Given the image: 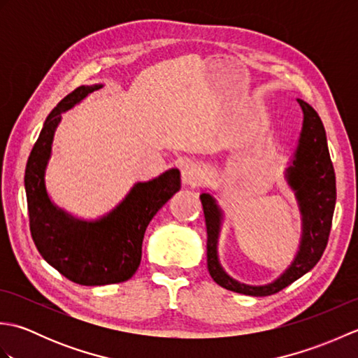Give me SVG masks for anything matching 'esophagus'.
Segmentation results:
<instances>
[{
    "instance_id": "esophagus-1",
    "label": "esophagus",
    "mask_w": 358,
    "mask_h": 358,
    "mask_svg": "<svg viewBox=\"0 0 358 358\" xmlns=\"http://www.w3.org/2000/svg\"><path fill=\"white\" fill-rule=\"evenodd\" d=\"M203 175H204L203 169L196 163L187 162L183 164V167H181V180H183V183L187 186L199 185L203 180Z\"/></svg>"
}]
</instances>
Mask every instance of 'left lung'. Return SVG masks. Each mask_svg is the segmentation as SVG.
Masks as SVG:
<instances>
[{"mask_svg":"<svg viewBox=\"0 0 358 358\" xmlns=\"http://www.w3.org/2000/svg\"><path fill=\"white\" fill-rule=\"evenodd\" d=\"M299 104L303 110L301 132L285 171V178L299 203L301 238L294 260L275 280L254 286L241 283L224 271L218 258V240L224 218L223 209L218 206L214 194L204 192L200 195L208 229V269L215 283L229 291L252 296L275 294L313 269L328 245L337 199L336 172L320 117L306 101L299 100Z\"/></svg>","mask_w":358,"mask_h":358,"instance_id":"1","label":"left lung"}]
</instances>
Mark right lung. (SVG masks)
Instances as JSON below:
<instances>
[{
    "label": "right lung",
    "instance_id": "1",
    "mask_svg": "<svg viewBox=\"0 0 358 358\" xmlns=\"http://www.w3.org/2000/svg\"><path fill=\"white\" fill-rule=\"evenodd\" d=\"M101 87L80 86L57 104L44 121L24 173L30 234L38 252L62 275L83 286L131 278L141 262L148 224L181 187L180 171L172 167L152 180L136 181L115 208L95 220L75 217L52 201L45 171L62 113Z\"/></svg>",
    "mask_w": 358,
    "mask_h": 358
}]
</instances>
